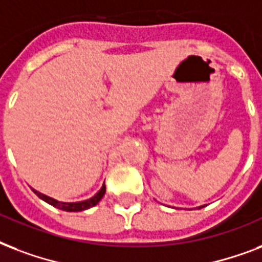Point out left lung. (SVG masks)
<instances>
[{
  "mask_svg": "<svg viewBox=\"0 0 262 262\" xmlns=\"http://www.w3.org/2000/svg\"><path fill=\"white\" fill-rule=\"evenodd\" d=\"M201 208H202V206H201Z\"/></svg>",
  "mask_w": 262,
  "mask_h": 262,
  "instance_id": "obj_1",
  "label": "left lung"
}]
</instances>
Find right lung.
I'll return each instance as SVG.
<instances>
[{
  "mask_svg": "<svg viewBox=\"0 0 262 262\" xmlns=\"http://www.w3.org/2000/svg\"><path fill=\"white\" fill-rule=\"evenodd\" d=\"M105 191H106V187H105V184H103L102 188H101L93 198H90V200L82 201V202H71L70 204V202H60V201H56L53 200V198H50V196L45 195V194H40V192L34 190V192L39 196L40 200H43L45 202H48V204H50L52 206H54V208L66 210V212H82V210H86V209L94 206V205H97L99 201H101V198L103 196Z\"/></svg>",
  "mask_w": 262,
  "mask_h": 262,
  "instance_id": "obj_1",
  "label": "right lung"
}]
</instances>
